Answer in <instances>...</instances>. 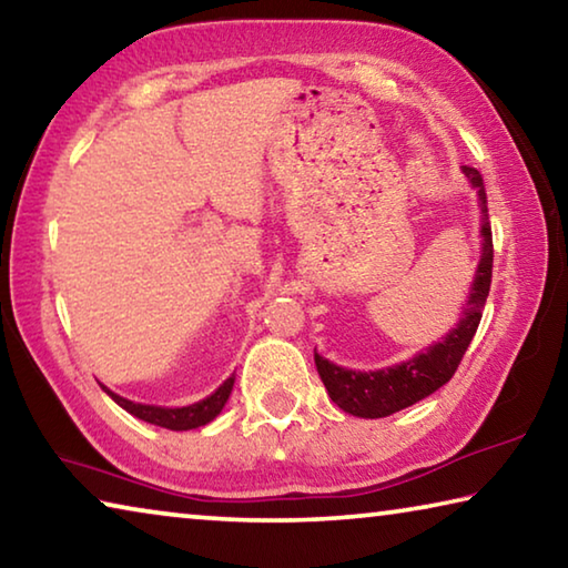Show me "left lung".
Here are the masks:
<instances>
[{
    "label": "left lung",
    "instance_id": "left-lung-1",
    "mask_svg": "<svg viewBox=\"0 0 568 568\" xmlns=\"http://www.w3.org/2000/svg\"><path fill=\"white\" fill-rule=\"evenodd\" d=\"M468 185L476 190L478 210H480V255L476 265L474 283L468 287L464 313L458 323L450 328L444 338L426 345L410 358L396 365L376 371H353L343 365L323 358L315 353V365H318L321 381L335 406L358 418H386L403 408L413 406L430 393L454 378L460 358L474 341L476 328L484 315V305L488 291H491V267H494V243H491V223H488V205H486V187L484 178L478 175L476 168H460Z\"/></svg>",
    "mask_w": 568,
    "mask_h": 568
}]
</instances>
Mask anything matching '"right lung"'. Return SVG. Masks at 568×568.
Here are the masks:
<instances>
[{
  "label": "right lung",
  "instance_id": "add662e5",
  "mask_svg": "<svg viewBox=\"0 0 568 568\" xmlns=\"http://www.w3.org/2000/svg\"><path fill=\"white\" fill-rule=\"evenodd\" d=\"M233 386H235V373L220 383V386L203 400L190 403V406L168 408V406H150V403H134L130 398H122L120 393H114L104 386V383H100V388L108 393L120 408L132 413L134 418L152 423V426L168 428V430H192V428L207 426V423L215 420L220 416V410L225 408L230 393H233Z\"/></svg>",
  "mask_w": 568,
  "mask_h": 568
}]
</instances>
